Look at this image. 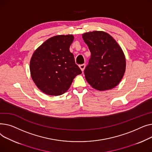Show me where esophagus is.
I'll list each match as a JSON object with an SVG mask.
<instances>
[{
  "label": "esophagus",
  "instance_id": "esophagus-1",
  "mask_svg": "<svg viewBox=\"0 0 152 152\" xmlns=\"http://www.w3.org/2000/svg\"><path fill=\"white\" fill-rule=\"evenodd\" d=\"M79 67H80V69L82 70V71L83 72V71L84 70V69H85V64H81V65H80L79 66Z\"/></svg>",
  "mask_w": 152,
  "mask_h": 152
}]
</instances>
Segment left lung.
Listing matches in <instances>:
<instances>
[{"instance_id": "8db88e82", "label": "left lung", "mask_w": 152, "mask_h": 152, "mask_svg": "<svg viewBox=\"0 0 152 152\" xmlns=\"http://www.w3.org/2000/svg\"><path fill=\"white\" fill-rule=\"evenodd\" d=\"M91 52L85 69L88 83L99 91L110 90L122 79L126 69V59L117 42L109 34L93 31L82 35Z\"/></svg>"}]
</instances>
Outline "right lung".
<instances>
[{
	"label": "right lung",
	"mask_w": 152,
	"mask_h": 152,
	"mask_svg": "<svg viewBox=\"0 0 152 152\" xmlns=\"http://www.w3.org/2000/svg\"><path fill=\"white\" fill-rule=\"evenodd\" d=\"M72 35H56L35 51L30 62L31 77L44 93L59 96L67 91L74 78L82 73L69 48Z\"/></svg>",
	"instance_id": "right-lung-1"
}]
</instances>
